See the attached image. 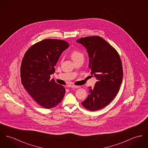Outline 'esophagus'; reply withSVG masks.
I'll return each mask as SVG.
<instances>
[{"mask_svg": "<svg viewBox=\"0 0 148 148\" xmlns=\"http://www.w3.org/2000/svg\"><path fill=\"white\" fill-rule=\"evenodd\" d=\"M71 88H79L80 87V86H70Z\"/></svg>", "mask_w": 148, "mask_h": 148, "instance_id": "esophagus-1", "label": "esophagus"}]
</instances>
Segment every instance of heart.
Listing matches in <instances>:
<instances>
[{
  "instance_id": "1",
  "label": "heart",
  "mask_w": 148,
  "mask_h": 148,
  "mask_svg": "<svg viewBox=\"0 0 148 148\" xmlns=\"http://www.w3.org/2000/svg\"><path fill=\"white\" fill-rule=\"evenodd\" d=\"M71 57L74 60V61H75L79 58H83L84 56L82 52H80V51L75 50V51H73L71 53Z\"/></svg>"
}]
</instances>
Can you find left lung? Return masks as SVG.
Masks as SVG:
<instances>
[{
  "mask_svg": "<svg viewBox=\"0 0 148 148\" xmlns=\"http://www.w3.org/2000/svg\"><path fill=\"white\" fill-rule=\"evenodd\" d=\"M86 49L89 57L88 67L97 82L82 102L91 111L102 109L111 102L119 90L123 79L121 58L112 46L99 36L82 38L77 40Z\"/></svg>",
  "mask_w": 148,
  "mask_h": 148,
  "instance_id": "obj_1",
  "label": "left lung"
}]
</instances>
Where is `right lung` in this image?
<instances>
[{"label": "right lung", "instance_id": "right-lung-1", "mask_svg": "<svg viewBox=\"0 0 148 148\" xmlns=\"http://www.w3.org/2000/svg\"><path fill=\"white\" fill-rule=\"evenodd\" d=\"M68 42L58 39L43 40L32 46L25 53L21 66L22 84L41 106L51 109L62 101L65 88L51 79L55 66Z\"/></svg>", "mask_w": 148, "mask_h": 148}]
</instances>
